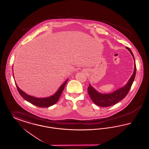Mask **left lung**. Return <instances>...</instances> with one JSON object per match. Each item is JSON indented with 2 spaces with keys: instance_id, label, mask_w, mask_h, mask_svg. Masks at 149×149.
<instances>
[{
  "instance_id": "1",
  "label": "left lung",
  "mask_w": 149,
  "mask_h": 149,
  "mask_svg": "<svg viewBox=\"0 0 149 149\" xmlns=\"http://www.w3.org/2000/svg\"><path fill=\"white\" fill-rule=\"evenodd\" d=\"M126 49L131 52L135 60V58L132 52L131 51L129 47H127ZM136 72V66L135 64V69L133 74L128 80L127 84L125 86L120 88L116 91L111 93L101 94L96 91L92 86L89 84V86H88V92L89 95V97H91L93 102L94 103V104L98 106L107 107L113 106L114 104L117 103L127 95L128 93L129 92V91L134 81Z\"/></svg>"
}]
</instances>
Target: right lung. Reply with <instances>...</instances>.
<instances>
[{"label":"right lung","instance_id":"1","mask_svg":"<svg viewBox=\"0 0 149 149\" xmlns=\"http://www.w3.org/2000/svg\"><path fill=\"white\" fill-rule=\"evenodd\" d=\"M68 80H66L65 81V82L60 86V88H59L58 91L54 95H52L50 97L44 98H37L29 95L24 92L21 91L18 86V85H17L16 84H16V86H17L18 92L20 94V95H21L22 97L26 100H27V102H29L31 104L36 106L44 108V107L51 106L55 104V103H56L57 102L58 100V99L61 95V93L64 90L65 86L66 85Z\"/></svg>","mask_w":149,"mask_h":149}]
</instances>
